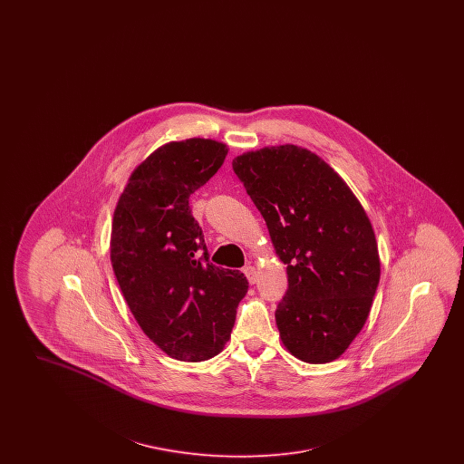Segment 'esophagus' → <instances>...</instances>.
<instances>
[{"label": "esophagus", "instance_id": "34e87169", "mask_svg": "<svg viewBox=\"0 0 464 464\" xmlns=\"http://www.w3.org/2000/svg\"><path fill=\"white\" fill-rule=\"evenodd\" d=\"M243 273H245L246 280H248L252 285L257 282V271H256V267H254V266H245V267H243Z\"/></svg>", "mask_w": 464, "mask_h": 464}]
</instances>
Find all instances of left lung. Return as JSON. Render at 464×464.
<instances>
[{"label":"left lung","mask_w":464,"mask_h":464,"mask_svg":"<svg viewBox=\"0 0 464 464\" xmlns=\"http://www.w3.org/2000/svg\"><path fill=\"white\" fill-rule=\"evenodd\" d=\"M233 170L287 265L275 311L284 346L308 363L339 358L365 325L381 276L363 207L322 158L292 144L237 156Z\"/></svg>","instance_id":"1"}]
</instances>
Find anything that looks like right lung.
Masks as SVG:
<instances>
[{
    "label": "right lung",
    "instance_id": "right-lung-1",
    "mask_svg": "<svg viewBox=\"0 0 464 464\" xmlns=\"http://www.w3.org/2000/svg\"><path fill=\"white\" fill-rule=\"evenodd\" d=\"M227 155L212 139L169 142L148 156L118 199L111 229V265L137 324L160 350L182 362L221 353L245 275L208 263L189 197Z\"/></svg>",
    "mask_w": 464,
    "mask_h": 464
}]
</instances>
